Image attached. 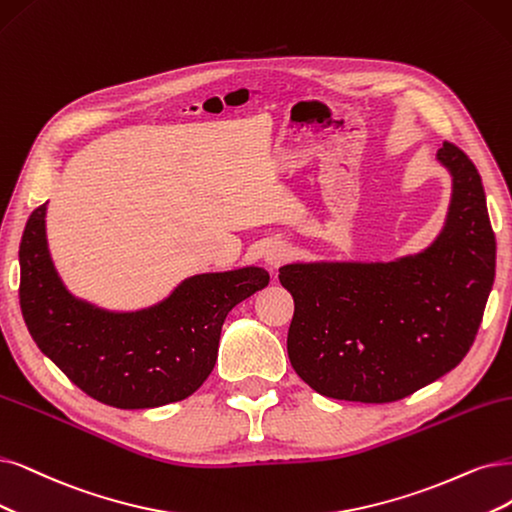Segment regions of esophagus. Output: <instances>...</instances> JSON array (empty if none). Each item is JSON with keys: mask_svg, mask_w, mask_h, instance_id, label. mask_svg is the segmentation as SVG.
I'll return each mask as SVG.
<instances>
[{"mask_svg": "<svg viewBox=\"0 0 512 512\" xmlns=\"http://www.w3.org/2000/svg\"><path fill=\"white\" fill-rule=\"evenodd\" d=\"M289 255H291V246L282 240H272L266 246V251H263V259H266V263L272 268H278L280 263H285Z\"/></svg>", "mask_w": 512, "mask_h": 512, "instance_id": "1", "label": "esophagus"}]
</instances>
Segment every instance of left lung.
Wrapping results in <instances>:
<instances>
[{
    "label": "left lung",
    "instance_id": "8db88e82",
    "mask_svg": "<svg viewBox=\"0 0 512 512\" xmlns=\"http://www.w3.org/2000/svg\"><path fill=\"white\" fill-rule=\"evenodd\" d=\"M437 160L451 175V200L424 251L280 268L295 301L289 361L318 394L399 401L458 367L475 342L494 287L496 236L477 166L447 141Z\"/></svg>",
    "mask_w": 512,
    "mask_h": 512
}]
</instances>
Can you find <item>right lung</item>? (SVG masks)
<instances>
[{
	"label": "right lung",
	"instance_id": "right-lung-1",
	"mask_svg": "<svg viewBox=\"0 0 512 512\" xmlns=\"http://www.w3.org/2000/svg\"><path fill=\"white\" fill-rule=\"evenodd\" d=\"M21 310L50 361L92 399L151 409L194 394L211 375L225 316L270 274L246 266L185 278L158 304L113 312L67 291L46 240V204L31 213L21 249Z\"/></svg>",
	"mask_w": 512,
	"mask_h": 512
}]
</instances>
